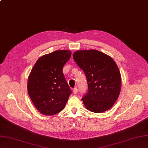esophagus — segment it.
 I'll list each match as a JSON object with an SVG mask.
<instances>
[{"instance_id":"esophagus-1","label":"esophagus","mask_w":148,"mask_h":148,"mask_svg":"<svg viewBox=\"0 0 148 148\" xmlns=\"http://www.w3.org/2000/svg\"><path fill=\"white\" fill-rule=\"evenodd\" d=\"M73 93H77V92H78V89H77V88H75L73 90Z\"/></svg>"}]
</instances>
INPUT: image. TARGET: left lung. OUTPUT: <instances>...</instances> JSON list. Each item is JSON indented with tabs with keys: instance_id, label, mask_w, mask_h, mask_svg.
I'll list each match as a JSON object with an SVG mask.
<instances>
[{
	"instance_id": "1",
	"label": "left lung",
	"mask_w": 148,
	"mask_h": 148,
	"mask_svg": "<svg viewBox=\"0 0 148 148\" xmlns=\"http://www.w3.org/2000/svg\"><path fill=\"white\" fill-rule=\"evenodd\" d=\"M73 58L87 80L88 92L82 98L86 109L95 113L110 109L121 88V73L114 60L96 49L78 50Z\"/></svg>"
}]
</instances>
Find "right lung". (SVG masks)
<instances>
[{
	"label": "right lung",
	"instance_id": "obj_1",
	"mask_svg": "<svg viewBox=\"0 0 148 148\" xmlns=\"http://www.w3.org/2000/svg\"><path fill=\"white\" fill-rule=\"evenodd\" d=\"M69 50H58L39 58L28 77L27 92L34 106L45 116L59 113L71 93L63 73L70 58Z\"/></svg>",
	"mask_w": 148,
	"mask_h": 148
}]
</instances>
